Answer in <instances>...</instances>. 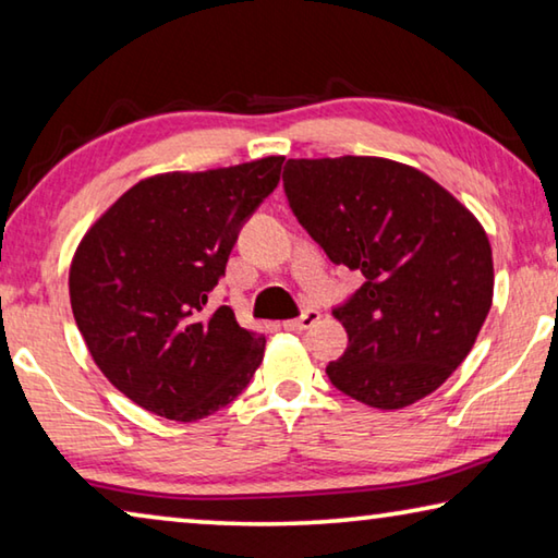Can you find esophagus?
Listing matches in <instances>:
<instances>
[{
  "instance_id": "esophagus-1",
  "label": "esophagus",
  "mask_w": 558,
  "mask_h": 558,
  "mask_svg": "<svg viewBox=\"0 0 558 558\" xmlns=\"http://www.w3.org/2000/svg\"><path fill=\"white\" fill-rule=\"evenodd\" d=\"M319 319V310L317 307H305L300 313V317H295V319H288V323H282V327L286 329H295V332H302V329H307V327H313L315 323Z\"/></svg>"
}]
</instances>
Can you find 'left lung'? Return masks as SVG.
<instances>
[{
    "instance_id": "8db88e82",
    "label": "left lung",
    "mask_w": 558,
    "mask_h": 558,
    "mask_svg": "<svg viewBox=\"0 0 558 558\" xmlns=\"http://www.w3.org/2000/svg\"><path fill=\"white\" fill-rule=\"evenodd\" d=\"M295 219L335 266L364 276L332 315L349 344L335 389L403 409L458 369L493 305V251L465 206L418 169L381 157L288 159Z\"/></svg>"
}]
</instances>
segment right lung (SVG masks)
I'll use <instances>...</instances> for the list:
<instances>
[{
	"label": "right lung",
	"mask_w": 558,
	"mask_h": 558,
	"mask_svg": "<svg viewBox=\"0 0 558 558\" xmlns=\"http://www.w3.org/2000/svg\"><path fill=\"white\" fill-rule=\"evenodd\" d=\"M286 157L149 177L83 235L71 307L108 381L169 421L206 418L243 393L266 337L239 327L209 292L243 223L278 186Z\"/></svg>",
	"instance_id": "right-lung-1"
}]
</instances>
